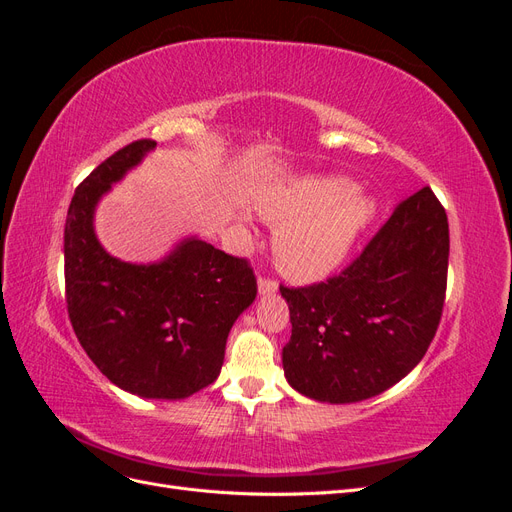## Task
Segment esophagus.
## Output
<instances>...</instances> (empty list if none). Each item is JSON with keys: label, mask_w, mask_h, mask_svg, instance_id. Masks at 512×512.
<instances>
[{"label": "esophagus", "mask_w": 512, "mask_h": 512, "mask_svg": "<svg viewBox=\"0 0 512 512\" xmlns=\"http://www.w3.org/2000/svg\"><path fill=\"white\" fill-rule=\"evenodd\" d=\"M277 290V282L271 280V277H260L258 280V292L260 294H273Z\"/></svg>", "instance_id": "34e87169"}]
</instances>
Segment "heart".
I'll return each instance as SVG.
<instances>
[{"label": "heart", "mask_w": 512, "mask_h": 512, "mask_svg": "<svg viewBox=\"0 0 512 512\" xmlns=\"http://www.w3.org/2000/svg\"><path fill=\"white\" fill-rule=\"evenodd\" d=\"M256 209L277 226V267L297 282H316L344 260L374 213V203L346 177H290L262 192Z\"/></svg>", "instance_id": "obj_1"}]
</instances>
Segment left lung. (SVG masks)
Returning <instances> with one entry per match:
<instances>
[{
  "label": "left lung",
  "instance_id": "8db88e82",
  "mask_svg": "<svg viewBox=\"0 0 512 512\" xmlns=\"http://www.w3.org/2000/svg\"><path fill=\"white\" fill-rule=\"evenodd\" d=\"M448 220L436 194L414 192L365 250L327 282L288 288L282 352L292 389L352 404L391 389L423 359L446 297Z\"/></svg>",
  "mask_w": 512,
  "mask_h": 512
}]
</instances>
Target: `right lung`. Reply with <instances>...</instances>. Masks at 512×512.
<instances>
[{
  "mask_svg": "<svg viewBox=\"0 0 512 512\" xmlns=\"http://www.w3.org/2000/svg\"><path fill=\"white\" fill-rule=\"evenodd\" d=\"M153 147L151 138L126 145L76 188L64 230L66 305L83 350L119 389L183 399L220 376L228 333L258 286L247 258L200 239L153 265L121 262L100 245V196Z\"/></svg>",
  "mask_w": 512,
  "mask_h": 512,
  "instance_id": "1",
  "label": "right lung"
}]
</instances>
